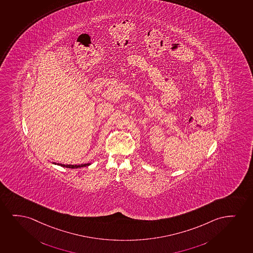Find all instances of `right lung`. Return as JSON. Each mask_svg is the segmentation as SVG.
Here are the masks:
<instances>
[{
    "instance_id": "1",
    "label": "right lung",
    "mask_w": 253,
    "mask_h": 253,
    "mask_svg": "<svg viewBox=\"0 0 253 253\" xmlns=\"http://www.w3.org/2000/svg\"><path fill=\"white\" fill-rule=\"evenodd\" d=\"M54 164H56V163H54ZM57 165H59V166H61V167H63V168H72V169H75V168H85V167H87V166H89L90 163H88V164L82 165H63L58 164V163H57Z\"/></svg>"
}]
</instances>
